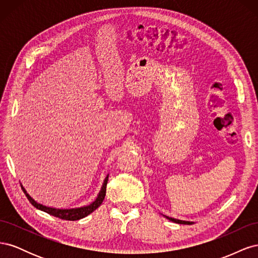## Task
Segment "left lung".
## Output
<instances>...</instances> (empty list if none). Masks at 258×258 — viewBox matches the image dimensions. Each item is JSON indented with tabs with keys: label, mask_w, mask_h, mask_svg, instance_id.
Masks as SVG:
<instances>
[{
	"label": "left lung",
	"mask_w": 258,
	"mask_h": 258,
	"mask_svg": "<svg viewBox=\"0 0 258 258\" xmlns=\"http://www.w3.org/2000/svg\"><path fill=\"white\" fill-rule=\"evenodd\" d=\"M167 218H168V220H170V221L174 222V223H177V224H184V225H191L192 224V222H186V221H181V220H175V218L169 217V216H167Z\"/></svg>",
	"instance_id": "8db88e82"
}]
</instances>
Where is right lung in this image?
<instances>
[{
    "mask_svg": "<svg viewBox=\"0 0 258 258\" xmlns=\"http://www.w3.org/2000/svg\"><path fill=\"white\" fill-rule=\"evenodd\" d=\"M108 181V175L105 177L104 179V183L102 185V188H101V191L99 192L97 199L92 202L91 205L87 206V207H83V208H77V209H70V210H61V209H53V208H48V207H45L43 205L37 204L36 201H34L32 198H31L29 195L27 194L26 189L23 188L21 186V188L23 190V192L26 194V196L28 198V200L31 202V205L34 206L36 209L38 210H42L44 212L48 213L52 216H56L58 218H61V220H66V221H77V220H81V218L87 216L88 214L92 213L93 211L96 209H98L100 207V205L102 204V201L104 200L105 197V194H106V184Z\"/></svg>",
    "mask_w": 258,
    "mask_h": 258,
    "instance_id": "obj_1",
    "label": "right lung"
}]
</instances>
